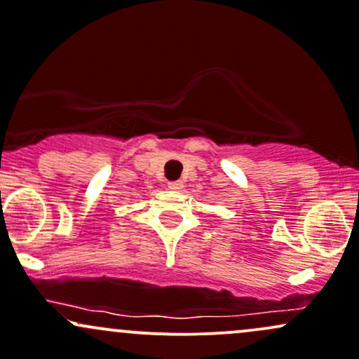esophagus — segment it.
<instances>
[{"label": "esophagus", "instance_id": "34e87169", "mask_svg": "<svg viewBox=\"0 0 359 359\" xmlns=\"http://www.w3.org/2000/svg\"><path fill=\"white\" fill-rule=\"evenodd\" d=\"M168 188L169 190H175V191L183 190V181H171V183H168Z\"/></svg>", "mask_w": 359, "mask_h": 359}]
</instances>
